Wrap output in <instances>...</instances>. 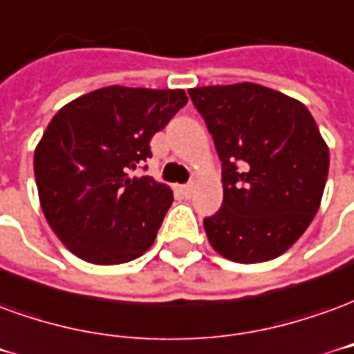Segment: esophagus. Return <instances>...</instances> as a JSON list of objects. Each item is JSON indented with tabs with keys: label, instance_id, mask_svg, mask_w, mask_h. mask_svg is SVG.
<instances>
[{
	"label": "esophagus",
	"instance_id": "obj_1",
	"mask_svg": "<svg viewBox=\"0 0 354 354\" xmlns=\"http://www.w3.org/2000/svg\"><path fill=\"white\" fill-rule=\"evenodd\" d=\"M192 192H194V185H192V183H190V185H185V187H181V194L185 198L192 196Z\"/></svg>",
	"mask_w": 354,
	"mask_h": 354
}]
</instances>
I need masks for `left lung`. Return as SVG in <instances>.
<instances>
[{"mask_svg": "<svg viewBox=\"0 0 354 354\" xmlns=\"http://www.w3.org/2000/svg\"><path fill=\"white\" fill-rule=\"evenodd\" d=\"M223 167V205L204 229L217 253L261 263L290 250L320 207L330 152L303 102L259 84L189 89Z\"/></svg>", "mask_w": 354, "mask_h": 354, "instance_id": "obj_1", "label": "left lung"}]
</instances>
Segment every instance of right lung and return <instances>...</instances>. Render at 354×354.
I'll use <instances>...</instances> for the list:
<instances>
[{
  "instance_id": "obj_1",
  "label": "right lung",
  "mask_w": 354,
  "mask_h": 354,
  "mask_svg": "<svg viewBox=\"0 0 354 354\" xmlns=\"http://www.w3.org/2000/svg\"><path fill=\"white\" fill-rule=\"evenodd\" d=\"M187 101L183 89L110 85L53 116L34 152L37 194L53 232L80 259L120 265L154 244L173 192L131 171Z\"/></svg>"
}]
</instances>
